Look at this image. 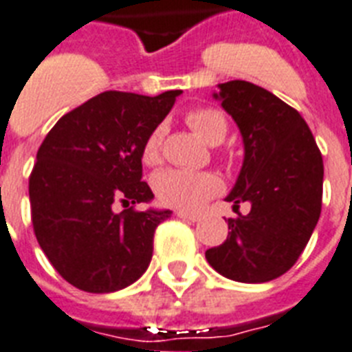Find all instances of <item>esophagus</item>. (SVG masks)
I'll list each match as a JSON object with an SVG mask.
<instances>
[{"label":"esophagus","instance_id":"34e87169","mask_svg":"<svg viewBox=\"0 0 352 352\" xmlns=\"http://www.w3.org/2000/svg\"><path fill=\"white\" fill-rule=\"evenodd\" d=\"M176 216L182 218V220H189V221L199 220V214H196V212H187V210H176Z\"/></svg>","mask_w":352,"mask_h":352}]
</instances>
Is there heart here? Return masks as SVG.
<instances>
[{
  "mask_svg": "<svg viewBox=\"0 0 352 352\" xmlns=\"http://www.w3.org/2000/svg\"><path fill=\"white\" fill-rule=\"evenodd\" d=\"M185 122L204 142L218 145L227 136V120L216 109H194ZM142 162L154 167L162 162V127H156L143 142ZM221 190V179L212 173H190L168 168L154 178V192L163 205L194 210Z\"/></svg>",
  "mask_w": 352,
  "mask_h": 352,
  "instance_id": "obj_1",
  "label": "heart"
}]
</instances>
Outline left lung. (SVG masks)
Listing matches in <instances>:
<instances>
[{
	"label": "left lung",
	"mask_w": 352,
	"mask_h": 352,
	"mask_svg": "<svg viewBox=\"0 0 352 352\" xmlns=\"http://www.w3.org/2000/svg\"><path fill=\"white\" fill-rule=\"evenodd\" d=\"M221 107L240 127L245 158L227 201L249 214L227 218L229 236L205 258L221 276L263 283L291 269L322 212L323 160L313 132L285 101L249 81L220 85Z\"/></svg>",
	"instance_id": "1"
}]
</instances>
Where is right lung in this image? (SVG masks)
<instances>
[{
  "mask_svg": "<svg viewBox=\"0 0 352 352\" xmlns=\"http://www.w3.org/2000/svg\"><path fill=\"white\" fill-rule=\"evenodd\" d=\"M179 94L101 92L45 136L29 178L32 227L41 251L70 285L114 292L147 271L154 230L170 210L136 209L154 198L142 182V147Z\"/></svg>",
  "mask_w": 352,
  "mask_h": 352,
  "instance_id": "1",
  "label": "right lung"
}]
</instances>
